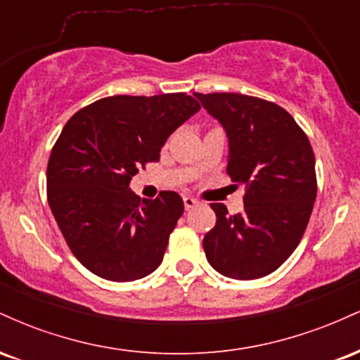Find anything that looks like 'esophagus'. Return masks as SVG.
Masks as SVG:
<instances>
[{
  "label": "esophagus",
  "mask_w": 360,
  "mask_h": 360,
  "mask_svg": "<svg viewBox=\"0 0 360 360\" xmlns=\"http://www.w3.org/2000/svg\"><path fill=\"white\" fill-rule=\"evenodd\" d=\"M183 201H184V208H186V210H191L193 206L198 205V201L194 200V198H191V196H184Z\"/></svg>",
  "instance_id": "34e87169"
}]
</instances>
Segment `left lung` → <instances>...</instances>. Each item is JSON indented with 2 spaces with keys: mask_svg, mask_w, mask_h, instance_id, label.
I'll use <instances>...</instances> for the list:
<instances>
[{
  "mask_svg": "<svg viewBox=\"0 0 360 360\" xmlns=\"http://www.w3.org/2000/svg\"><path fill=\"white\" fill-rule=\"evenodd\" d=\"M194 96L225 130L226 172L247 186L242 213L212 203L217 223L203 238L206 259L226 278H264L295 252L307 230L316 200L313 148L274 103L237 93Z\"/></svg>",
  "mask_w": 360,
  "mask_h": 360,
  "instance_id": "1",
  "label": "left lung"
}]
</instances>
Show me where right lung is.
<instances>
[{
    "mask_svg": "<svg viewBox=\"0 0 360 360\" xmlns=\"http://www.w3.org/2000/svg\"><path fill=\"white\" fill-rule=\"evenodd\" d=\"M200 108L184 93L120 94L62 128L49 159L47 200L69 249L93 274L128 283L160 266L184 203L174 191L140 200L130 181Z\"/></svg>",
    "mask_w": 360,
    "mask_h": 360,
    "instance_id": "add662e5",
    "label": "right lung"
}]
</instances>
